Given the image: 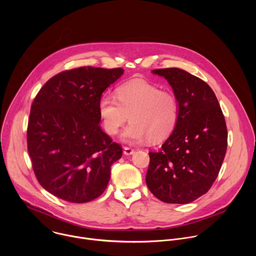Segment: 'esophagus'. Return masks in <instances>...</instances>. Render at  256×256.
I'll return each instance as SVG.
<instances>
[{"instance_id":"esophagus-1","label":"esophagus","mask_w":256,"mask_h":256,"mask_svg":"<svg viewBox=\"0 0 256 256\" xmlns=\"http://www.w3.org/2000/svg\"><path fill=\"white\" fill-rule=\"evenodd\" d=\"M134 153V149H132V148H130V147H124V155L128 156V155H132Z\"/></svg>"}]
</instances>
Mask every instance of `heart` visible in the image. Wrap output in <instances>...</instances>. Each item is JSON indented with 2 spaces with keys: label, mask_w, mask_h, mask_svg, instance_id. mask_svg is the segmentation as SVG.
Listing matches in <instances>:
<instances>
[{
  "label": "heart",
  "mask_w": 256,
  "mask_h": 256,
  "mask_svg": "<svg viewBox=\"0 0 256 256\" xmlns=\"http://www.w3.org/2000/svg\"><path fill=\"white\" fill-rule=\"evenodd\" d=\"M98 114L105 132L116 136L128 120L122 134L124 142L134 144L148 138H166L176 126L179 105L176 97L144 80L134 79L118 87L116 97L103 95L98 102Z\"/></svg>",
  "instance_id": "obj_1"
}]
</instances>
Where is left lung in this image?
<instances>
[{"label":"left lung","mask_w":256,"mask_h":256,"mask_svg":"<svg viewBox=\"0 0 256 256\" xmlns=\"http://www.w3.org/2000/svg\"><path fill=\"white\" fill-rule=\"evenodd\" d=\"M164 77L178 101L179 114L159 152H150L146 184L167 204H190L206 194L227 150L225 118L212 88L186 70H153Z\"/></svg>","instance_id":"8db88e82"}]
</instances>
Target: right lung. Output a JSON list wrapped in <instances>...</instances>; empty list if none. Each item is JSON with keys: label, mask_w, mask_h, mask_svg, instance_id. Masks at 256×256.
Instances as JSON below:
<instances>
[{"label": "right lung", "mask_w": 256, "mask_h": 256, "mask_svg": "<svg viewBox=\"0 0 256 256\" xmlns=\"http://www.w3.org/2000/svg\"><path fill=\"white\" fill-rule=\"evenodd\" d=\"M124 70L81 66L50 79L36 95L27 128L32 168L40 186L70 202H88L106 190L120 146L100 126L98 102Z\"/></svg>", "instance_id": "add662e5"}]
</instances>
